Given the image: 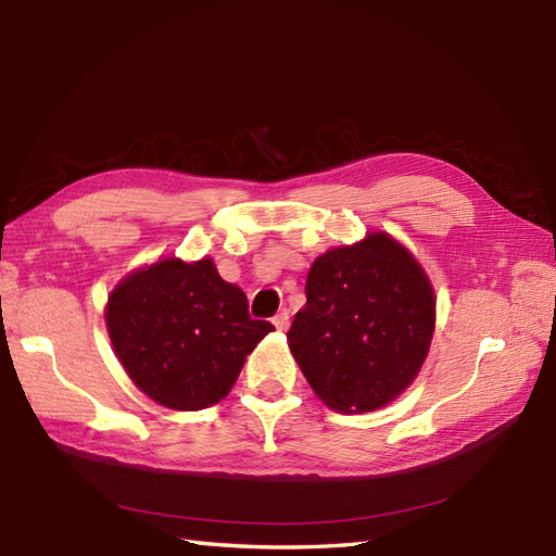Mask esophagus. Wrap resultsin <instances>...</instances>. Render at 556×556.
Wrapping results in <instances>:
<instances>
[{
    "mask_svg": "<svg viewBox=\"0 0 556 556\" xmlns=\"http://www.w3.org/2000/svg\"><path fill=\"white\" fill-rule=\"evenodd\" d=\"M271 325H275L279 332H285L289 327V311H279L275 317H271Z\"/></svg>",
    "mask_w": 556,
    "mask_h": 556,
    "instance_id": "1",
    "label": "esophagus"
}]
</instances>
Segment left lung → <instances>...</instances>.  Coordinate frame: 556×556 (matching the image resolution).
I'll use <instances>...</instances> for the list:
<instances>
[{
	"label": "left lung",
	"instance_id": "obj_1",
	"mask_svg": "<svg viewBox=\"0 0 556 556\" xmlns=\"http://www.w3.org/2000/svg\"><path fill=\"white\" fill-rule=\"evenodd\" d=\"M289 349L325 406L377 410L416 380L434 334V289L422 265L387 231L329 248L305 279Z\"/></svg>",
	"mask_w": 556,
	"mask_h": 556
}]
</instances>
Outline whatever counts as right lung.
Segmentation results:
<instances>
[{
  "instance_id": "add662e5",
  "label": "right lung",
  "mask_w": 556,
  "mask_h": 556,
  "mask_svg": "<svg viewBox=\"0 0 556 556\" xmlns=\"http://www.w3.org/2000/svg\"><path fill=\"white\" fill-rule=\"evenodd\" d=\"M104 323L131 382L172 410L219 404L248 353L275 329L251 320L245 293L219 277L212 257L174 255L128 271Z\"/></svg>"
}]
</instances>
